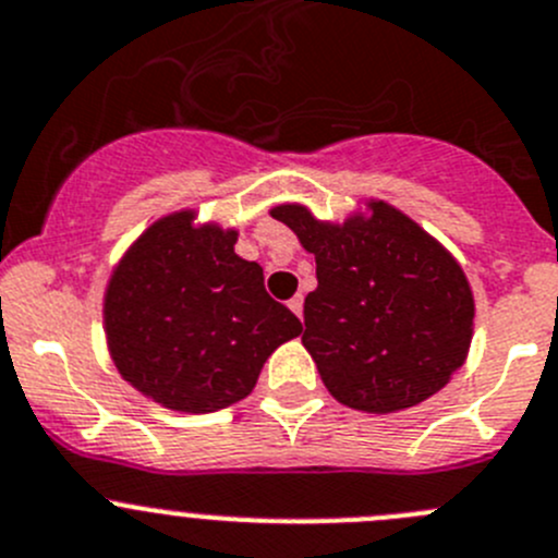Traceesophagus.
Masks as SVG:
<instances>
[{
    "label": "esophagus",
    "mask_w": 558,
    "mask_h": 558,
    "mask_svg": "<svg viewBox=\"0 0 558 558\" xmlns=\"http://www.w3.org/2000/svg\"><path fill=\"white\" fill-rule=\"evenodd\" d=\"M303 305H305V296H303V294H294V296H291V300H289V308L294 311V314L300 316V319H303Z\"/></svg>",
    "instance_id": "34e87169"
}]
</instances>
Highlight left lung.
Segmentation results:
<instances>
[{
	"instance_id": "1",
	"label": "left lung",
	"mask_w": 558,
	"mask_h": 558,
	"mask_svg": "<svg viewBox=\"0 0 558 558\" xmlns=\"http://www.w3.org/2000/svg\"><path fill=\"white\" fill-rule=\"evenodd\" d=\"M341 228L303 206L272 208L316 255L305 296L303 343L322 383L347 408H413L462 366L473 332V294L460 264L388 203Z\"/></svg>"
}]
</instances>
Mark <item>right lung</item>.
<instances>
[{
    "label": "right lung",
    "instance_id": "obj_1",
    "mask_svg": "<svg viewBox=\"0 0 558 558\" xmlns=\"http://www.w3.org/2000/svg\"><path fill=\"white\" fill-rule=\"evenodd\" d=\"M233 244V231L195 228L181 211L150 226L109 280L104 322L114 366L165 408L215 413L239 402L264 361L303 330Z\"/></svg>",
    "mask_w": 558,
    "mask_h": 558
}]
</instances>
